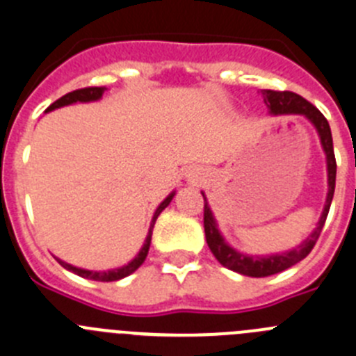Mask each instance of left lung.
<instances>
[{"label": "left lung", "instance_id": "8db88e82", "mask_svg": "<svg viewBox=\"0 0 356 356\" xmlns=\"http://www.w3.org/2000/svg\"><path fill=\"white\" fill-rule=\"evenodd\" d=\"M266 106L270 108V111L273 115H302L316 127L318 130L320 140H322L323 151L327 154V168H329V195H327V205L323 209L322 217H320V222L316 226V229L302 241V245H299L298 248L291 252H285V254H277V255H268V257H248V255L240 254V252L233 250L229 245L224 241V238L220 236L219 229L216 226V220H213L212 212H210L209 205H207V198L203 195V227H205V238L207 243H209L210 252L213 254V257L227 268L231 271H236V273L245 275V277H271V275H277L280 271H285L291 266L298 264L299 261L306 257L309 252L313 250L315 243L318 241L320 233L323 229V224H325L327 216H329L330 203H332L334 189H336V156H334V146H332V134H330L329 122H327L325 116L312 104L306 99H302L301 95L294 94V92H280V90H264Z\"/></svg>", "mask_w": 356, "mask_h": 356}]
</instances>
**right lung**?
<instances>
[{"instance_id":"obj_1","label":"right lung","mask_w":356,"mask_h":356,"mask_svg":"<svg viewBox=\"0 0 356 356\" xmlns=\"http://www.w3.org/2000/svg\"><path fill=\"white\" fill-rule=\"evenodd\" d=\"M104 92H106V86H86V88H78V90H72V92H69V94L62 95L58 101H55L54 104L48 106L47 111H54V109L62 108V106L74 104V102L97 101V99L102 97V94H104ZM172 198H174V193H172V195H168L167 198L160 203V207H158L156 212H154V216H153V222H151L149 233H147L146 241H144V247L140 248V252L137 254V257L134 259L132 262H129L127 266H123V268H118V270H109V271H88V270H81V268H74V266H71V264H67V262L57 259L58 264H60L62 268H65V270L72 271L74 275H78V277L88 278V280H95V282H116V280H122V278L129 277V275H132L134 271H136L144 261H146V255H147V252H149L151 233H153L154 222H156V219H158V216L161 213V210H163L165 207L172 202Z\"/></svg>"}]
</instances>
